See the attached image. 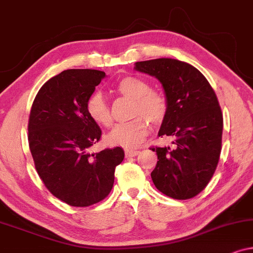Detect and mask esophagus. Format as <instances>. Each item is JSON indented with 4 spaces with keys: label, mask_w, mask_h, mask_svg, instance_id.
Returning <instances> with one entry per match:
<instances>
[{
    "label": "esophagus",
    "mask_w": 253,
    "mask_h": 253,
    "mask_svg": "<svg viewBox=\"0 0 253 253\" xmlns=\"http://www.w3.org/2000/svg\"><path fill=\"white\" fill-rule=\"evenodd\" d=\"M124 153H126V158H129V157H136V155L139 154L140 152L137 150H132V148H126V150L124 151Z\"/></svg>",
    "instance_id": "obj_1"
}]
</instances>
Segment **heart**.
<instances>
[{
    "label": "heart",
    "instance_id": "obj_1",
    "mask_svg": "<svg viewBox=\"0 0 253 253\" xmlns=\"http://www.w3.org/2000/svg\"><path fill=\"white\" fill-rule=\"evenodd\" d=\"M116 91L121 95L133 100L132 113L138 116L130 122L116 124L106 136L107 143L122 147H136L143 143L148 133V122L159 123L164 120L167 112V103L164 96L151 91L150 85L138 77H124L117 83ZM88 116L101 126H109L113 116L105 96L94 92L86 102ZM146 117V119L144 117Z\"/></svg>",
    "mask_w": 253,
    "mask_h": 253
}]
</instances>
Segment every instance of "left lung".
Segmentation results:
<instances>
[{
  "label": "left lung",
  "instance_id": "obj_1",
  "mask_svg": "<svg viewBox=\"0 0 253 253\" xmlns=\"http://www.w3.org/2000/svg\"><path fill=\"white\" fill-rule=\"evenodd\" d=\"M134 70L161 83L167 112L159 137L174 139L171 147L152 148L159 160L152 181L166 196L192 198L209 184L220 158L223 119L215 93L198 69L175 58L136 62Z\"/></svg>",
  "mask_w": 253,
  "mask_h": 253
}]
</instances>
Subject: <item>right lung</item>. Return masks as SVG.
I'll return each instance as SVG.
<instances>
[{
    "mask_svg": "<svg viewBox=\"0 0 253 253\" xmlns=\"http://www.w3.org/2000/svg\"><path fill=\"white\" fill-rule=\"evenodd\" d=\"M103 71L69 69L44 83L34 99L29 120V145L46 188L70 206L101 202L114 184L124 159L122 147L89 153L101 129L88 116L86 102Z\"/></svg>",
    "mask_w": 253,
    "mask_h": 253,
    "instance_id": "right-lung-1",
    "label": "right lung"
}]
</instances>
